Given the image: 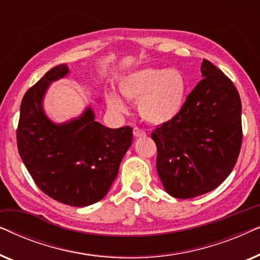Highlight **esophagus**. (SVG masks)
Returning a JSON list of instances; mask_svg holds the SVG:
<instances>
[{"label": "esophagus", "mask_w": 260, "mask_h": 260, "mask_svg": "<svg viewBox=\"0 0 260 260\" xmlns=\"http://www.w3.org/2000/svg\"><path fill=\"white\" fill-rule=\"evenodd\" d=\"M145 134L143 130L140 129V127H134V136L136 138H140V137H145Z\"/></svg>", "instance_id": "esophagus-1"}]
</instances>
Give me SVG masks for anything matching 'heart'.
<instances>
[{"label":"heart","instance_id":"1","mask_svg":"<svg viewBox=\"0 0 260 260\" xmlns=\"http://www.w3.org/2000/svg\"><path fill=\"white\" fill-rule=\"evenodd\" d=\"M119 91L127 101L137 102L142 118L152 125L169 123L179 115L186 102L188 81L180 70L144 67L119 81ZM109 108L125 113L127 106L115 92L106 95Z\"/></svg>","mask_w":260,"mask_h":260}]
</instances>
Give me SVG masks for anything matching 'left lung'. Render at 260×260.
<instances>
[{
	"label": "left lung",
	"instance_id": "1",
	"mask_svg": "<svg viewBox=\"0 0 260 260\" xmlns=\"http://www.w3.org/2000/svg\"><path fill=\"white\" fill-rule=\"evenodd\" d=\"M204 79L169 123L151 134L159 180L169 195L190 199L215 189L238 159L243 140L241 101L236 86L211 61Z\"/></svg>",
	"mask_w": 260,
	"mask_h": 260
}]
</instances>
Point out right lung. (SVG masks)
<instances>
[{"instance_id": "obj_1", "label": "right lung", "mask_w": 260, "mask_h": 260, "mask_svg": "<svg viewBox=\"0 0 260 260\" xmlns=\"http://www.w3.org/2000/svg\"><path fill=\"white\" fill-rule=\"evenodd\" d=\"M66 63L49 70L23 95L17 149L37 186L49 198L86 207L108 194L133 143V129H110L95 122L87 106L77 118L54 123L44 110L49 85L69 76Z\"/></svg>"}]
</instances>
